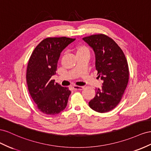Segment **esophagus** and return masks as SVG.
<instances>
[{
  "instance_id": "34e87169",
  "label": "esophagus",
  "mask_w": 151,
  "mask_h": 151,
  "mask_svg": "<svg viewBox=\"0 0 151 151\" xmlns=\"http://www.w3.org/2000/svg\"><path fill=\"white\" fill-rule=\"evenodd\" d=\"M84 88V87H81V86H74L73 89L75 90H82Z\"/></svg>"
}]
</instances>
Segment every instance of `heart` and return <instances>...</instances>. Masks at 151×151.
Segmentation results:
<instances>
[{
  "label": "heart",
  "mask_w": 151,
  "mask_h": 151,
  "mask_svg": "<svg viewBox=\"0 0 151 151\" xmlns=\"http://www.w3.org/2000/svg\"><path fill=\"white\" fill-rule=\"evenodd\" d=\"M74 51L76 55V56L81 55H85V54H90V50L87 46H86L83 44L78 45L75 47Z\"/></svg>",
  "instance_id": "b5f03b06"
}]
</instances>
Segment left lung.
<instances>
[{"label": "left lung", "instance_id": "8db88e82", "mask_svg": "<svg viewBox=\"0 0 151 151\" xmlns=\"http://www.w3.org/2000/svg\"><path fill=\"white\" fill-rule=\"evenodd\" d=\"M83 39L95 52L98 78L103 81L102 88L96 89V96L88 105L98 113H107L117 106L127 87V60L115 41L104 34L92 35Z\"/></svg>", "mask_w": 151, "mask_h": 151}]
</instances>
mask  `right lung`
<instances>
[{
  "label": "right lung",
  "instance_id": "obj_1",
  "mask_svg": "<svg viewBox=\"0 0 151 151\" xmlns=\"http://www.w3.org/2000/svg\"><path fill=\"white\" fill-rule=\"evenodd\" d=\"M75 38H46L39 43L29 58L27 70L29 93L42 113L54 115L66 108L71 91L51 77L56 74L60 54Z\"/></svg>",
  "mask_w": 151,
  "mask_h": 151
}]
</instances>
